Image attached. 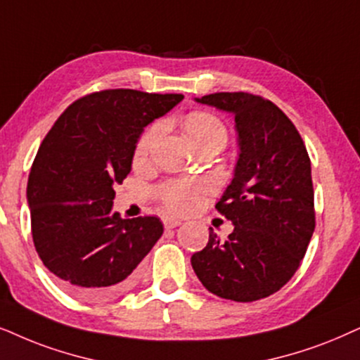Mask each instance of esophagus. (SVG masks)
<instances>
[{"label":"esophagus","mask_w":360,"mask_h":360,"mask_svg":"<svg viewBox=\"0 0 360 360\" xmlns=\"http://www.w3.org/2000/svg\"><path fill=\"white\" fill-rule=\"evenodd\" d=\"M180 220H176V218H170V217H165L163 218V226L167 228V230H172V228H176L180 225Z\"/></svg>","instance_id":"esophagus-1"}]
</instances>
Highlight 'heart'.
Wrapping results in <instances>:
<instances>
[{"mask_svg": "<svg viewBox=\"0 0 360 360\" xmlns=\"http://www.w3.org/2000/svg\"><path fill=\"white\" fill-rule=\"evenodd\" d=\"M185 130L197 146H203L212 142H218L225 146L226 142V127L223 120L208 110H191L185 117ZM160 122L152 124L150 127L143 130L137 139L134 148V157L140 160L146 158L155 140L160 135ZM158 197H160L163 207L174 213H188L200 203L205 195L212 191V184L207 180H169L158 186Z\"/></svg>", "mask_w": 360, "mask_h": 360, "instance_id": "1", "label": "heart"}]
</instances>
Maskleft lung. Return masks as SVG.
I'll list each match as a JSON object with an SVG mask.
<instances>
[{
	"label": "left lung",
	"instance_id": "8db88e82",
	"mask_svg": "<svg viewBox=\"0 0 360 360\" xmlns=\"http://www.w3.org/2000/svg\"><path fill=\"white\" fill-rule=\"evenodd\" d=\"M233 112L240 155L230 186L214 208L235 230L191 256L210 292L251 302L279 291L300 268L316 228L311 158L291 119L250 92H214L197 99Z\"/></svg>",
	"mask_w": 360,
	"mask_h": 360
}]
</instances>
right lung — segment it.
<instances>
[{"label":"right lung","instance_id":"1","mask_svg":"<svg viewBox=\"0 0 360 360\" xmlns=\"http://www.w3.org/2000/svg\"><path fill=\"white\" fill-rule=\"evenodd\" d=\"M181 99L105 89L74 101L46 134L27 179L31 233L41 261L72 296H119L162 236L160 218L112 213L114 185L129 175L143 127Z\"/></svg>","mask_w":360,"mask_h":360}]
</instances>
